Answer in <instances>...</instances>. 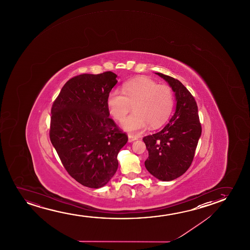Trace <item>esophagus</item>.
Returning a JSON list of instances; mask_svg holds the SVG:
<instances>
[{"instance_id": "esophagus-1", "label": "esophagus", "mask_w": 250, "mask_h": 250, "mask_svg": "<svg viewBox=\"0 0 250 250\" xmlns=\"http://www.w3.org/2000/svg\"><path fill=\"white\" fill-rule=\"evenodd\" d=\"M136 140H137V137H133V136H131V135L128 136V142H129V143H132V142Z\"/></svg>"}]
</instances>
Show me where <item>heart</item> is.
Listing matches in <instances>:
<instances>
[{
  "label": "heart",
  "instance_id": "1",
  "mask_svg": "<svg viewBox=\"0 0 250 250\" xmlns=\"http://www.w3.org/2000/svg\"><path fill=\"white\" fill-rule=\"evenodd\" d=\"M131 105L134 113L122 120V129L133 134L144 130L147 125L155 129L162 125L171 114L172 90L169 86L157 84L147 77H139L125 83L122 93L113 89L106 96V106L115 120H122Z\"/></svg>",
  "mask_w": 250,
  "mask_h": 250
}]
</instances>
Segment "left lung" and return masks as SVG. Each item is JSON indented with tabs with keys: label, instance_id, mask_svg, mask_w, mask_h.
<instances>
[{
	"label": "left lung",
	"instance_id": "left-lung-1",
	"mask_svg": "<svg viewBox=\"0 0 250 250\" xmlns=\"http://www.w3.org/2000/svg\"><path fill=\"white\" fill-rule=\"evenodd\" d=\"M168 83L175 93V113L157 133L144 137L148 157L145 167L154 178L171 181L180 177L191 165L202 135L198 107L188 89L178 79L155 72Z\"/></svg>",
	"mask_w": 250,
	"mask_h": 250
}]
</instances>
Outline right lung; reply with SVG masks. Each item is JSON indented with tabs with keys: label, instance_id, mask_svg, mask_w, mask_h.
<instances>
[{
	"label": "right lung",
	"instance_id": "1",
	"mask_svg": "<svg viewBox=\"0 0 250 250\" xmlns=\"http://www.w3.org/2000/svg\"><path fill=\"white\" fill-rule=\"evenodd\" d=\"M117 77L112 72L76 76L52 106V144L69 174L89 188L103 187L113 178L118 154L128 141L106 106Z\"/></svg>",
	"mask_w": 250,
	"mask_h": 250
}]
</instances>
